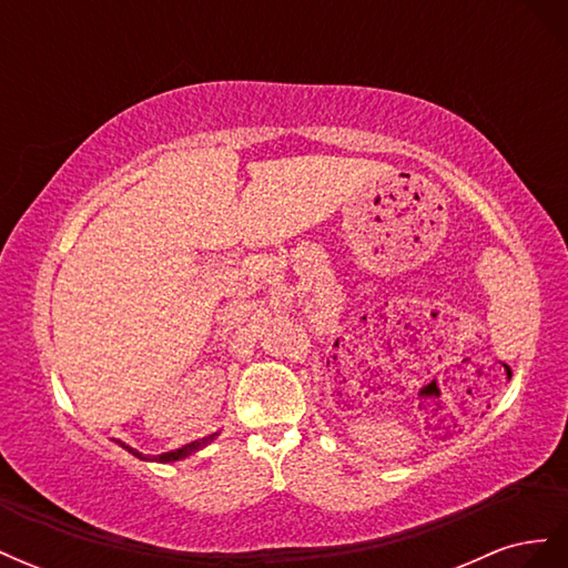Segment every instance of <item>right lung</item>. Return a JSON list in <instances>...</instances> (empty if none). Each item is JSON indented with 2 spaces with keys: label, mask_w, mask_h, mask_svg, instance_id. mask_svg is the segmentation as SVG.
<instances>
[{
  "label": "right lung",
  "mask_w": 568,
  "mask_h": 568,
  "mask_svg": "<svg viewBox=\"0 0 568 568\" xmlns=\"http://www.w3.org/2000/svg\"><path fill=\"white\" fill-rule=\"evenodd\" d=\"M217 436H220V434H211V436H205V438H201V440L186 443V445H182V448H178V450H170V453H163V455H153V457H149V455H142L140 450H134V448H130V445L120 443V440H115V443L120 445V448H125L128 453H132L136 459H144V462H161V464H168V462H180V459H184V457H189V455L199 453L201 448H205V445L213 443Z\"/></svg>",
  "instance_id": "right-lung-1"
}]
</instances>
